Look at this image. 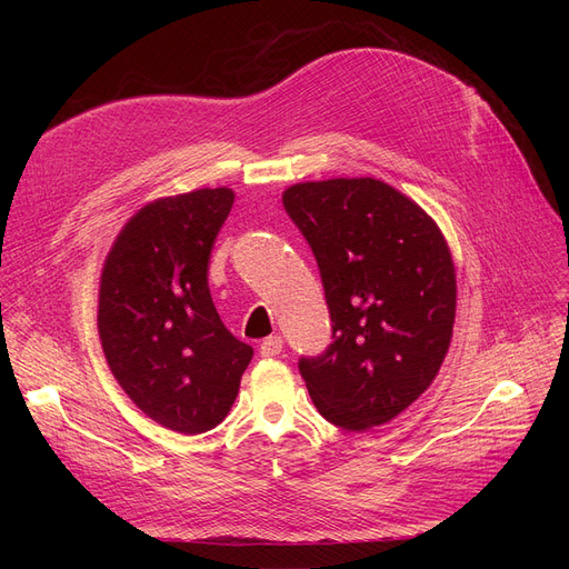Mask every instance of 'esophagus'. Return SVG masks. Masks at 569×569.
<instances>
[{
	"instance_id": "esophagus-1",
	"label": "esophagus",
	"mask_w": 569,
	"mask_h": 569,
	"mask_svg": "<svg viewBox=\"0 0 569 569\" xmlns=\"http://www.w3.org/2000/svg\"><path fill=\"white\" fill-rule=\"evenodd\" d=\"M281 350H283V339H281L279 335L267 337V339L260 343V355H262V357H277V355H281Z\"/></svg>"
}]
</instances>
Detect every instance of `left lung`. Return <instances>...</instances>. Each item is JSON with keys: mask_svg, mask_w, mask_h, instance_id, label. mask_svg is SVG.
<instances>
[{"mask_svg": "<svg viewBox=\"0 0 569 569\" xmlns=\"http://www.w3.org/2000/svg\"><path fill=\"white\" fill-rule=\"evenodd\" d=\"M283 207L313 251L332 318V343L297 362L307 390L335 427L390 422L420 399L450 348V249L422 207L371 177L295 184Z\"/></svg>", "mask_w": 569, "mask_h": 569, "instance_id": "obj_1", "label": "left lung"}]
</instances>
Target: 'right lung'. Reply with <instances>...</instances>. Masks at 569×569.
I'll return each instance as SVG.
<instances>
[{
	"label": "right lung",
	"mask_w": 569,
	"mask_h": 569,
	"mask_svg": "<svg viewBox=\"0 0 569 569\" xmlns=\"http://www.w3.org/2000/svg\"><path fill=\"white\" fill-rule=\"evenodd\" d=\"M232 200L221 187L149 202L101 274L99 335L112 376L144 415L189 436L223 420L253 357L226 330L207 283Z\"/></svg>",
	"instance_id": "1"
}]
</instances>
